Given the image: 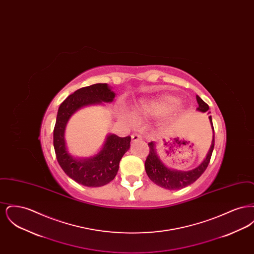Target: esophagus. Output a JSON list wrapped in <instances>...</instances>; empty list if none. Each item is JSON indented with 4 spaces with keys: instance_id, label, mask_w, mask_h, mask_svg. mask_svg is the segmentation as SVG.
Wrapping results in <instances>:
<instances>
[{
    "instance_id": "esophagus-1",
    "label": "esophagus",
    "mask_w": 254,
    "mask_h": 254,
    "mask_svg": "<svg viewBox=\"0 0 254 254\" xmlns=\"http://www.w3.org/2000/svg\"><path fill=\"white\" fill-rule=\"evenodd\" d=\"M131 140L132 142H136V141H139V140H142V136L137 134V133H134L131 135Z\"/></svg>"
}]
</instances>
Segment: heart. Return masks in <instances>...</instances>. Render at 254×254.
Wrapping results in <instances>:
<instances>
[{
	"instance_id": "heart-1",
	"label": "heart",
	"mask_w": 254,
	"mask_h": 254,
	"mask_svg": "<svg viewBox=\"0 0 254 254\" xmlns=\"http://www.w3.org/2000/svg\"><path fill=\"white\" fill-rule=\"evenodd\" d=\"M178 104V99L175 96L166 95L158 100L142 102L135 109V115L139 118L150 116H162L174 109ZM133 123V120H130Z\"/></svg>"
}]
</instances>
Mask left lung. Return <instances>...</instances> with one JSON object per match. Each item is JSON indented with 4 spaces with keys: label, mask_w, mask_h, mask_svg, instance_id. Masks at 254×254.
Returning a JSON list of instances; mask_svg holds the SVG:
<instances>
[{
    "label": "left lung",
    "mask_w": 254,
    "mask_h": 254,
    "mask_svg": "<svg viewBox=\"0 0 254 254\" xmlns=\"http://www.w3.org/2000/svg\"><path fill=\"white\" fill-rule=\"evenodd\" d=\"M196 99L199 105L197 110L201 112L207 111L208 106L205 104V102L198 95L196 96ZM209 121L212 127V130L214 131L211 116H209ZM148 146H149V153L146 157L145 163V171L148 178L154 184L169 190H180L191 185L192 183L196 181L207 168L213 148H214V134H213V139H212L210 148L208 150V153L205 160L197 168L189 171H180V170L169 169L164 165V163L158 156L154 142L148 143Z\"/></svg>",
    "instance_id": "8db88e82"
}]
</instances>
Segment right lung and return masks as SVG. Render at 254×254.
<instances>
[{
    "label": "right lung",
    "instance_id": "right-lung-1",
    "mask_svg": "<svg viewBox=\"0 0 254 254\" xmlns=\"http://www.w3.org/2000/svg\"><path fill=\"white\" fill-rule=\"evenodd\" d=\"M115 93L108 84H95L82 87L61 104L53 130V145L62 169L72 180L85 187H102L112 181L119 169V163L130 147V136L118 137L109 134L101 151L95 156L77 159L71 156L65 146V126L73 113L83 107L110 103Z\"/></svg>",
    "mask_w": 254,
    "mask_h": 254
}]
</instances>
